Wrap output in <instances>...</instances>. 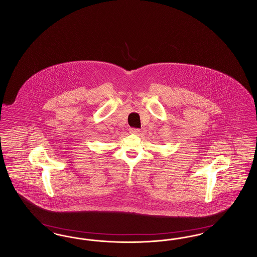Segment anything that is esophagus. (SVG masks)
<instances>
[{
	"label": "esophagus",
	"instance_id": "obj_1",
	"mask_svg": "<svg viewBox=\"0 0 257 257\" xmlns=\"http://www.w3.org/2000/svg\"><path fill=\"white\" fill-rule=\"evenodd\" d=\"M129 132H130L131 134H139V133H140V130L136 129V128H130V129H129Z\"/></svg>",
	"mask_w": 257,
	"mask_h": 257
}]
</instances>
